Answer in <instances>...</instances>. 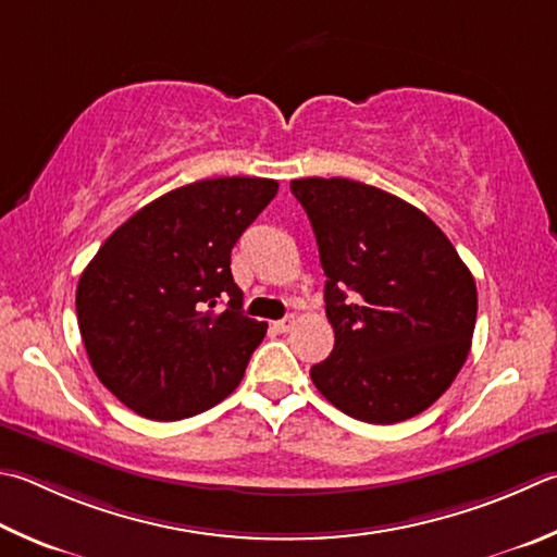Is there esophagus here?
Returning a JSON list of instances; mask_svg holds the SVG:
<instances>
[{
    "instance_id": "1",
    "label": "esophagus",
    "mask_w": 557,
    "mask_h": 557,
    "mask_svg": "<svg viewBox=\"0 0 557 557\" xmlns=\"http://www.w3.org/2000/svg\"><path fill=\"white\" fill-rule=\"evenodd\" d=\"M292 326H295V317H285V319H280V321H275V329L280 331V333H287V331H292Z\"/></svg>"
}]
</instances>
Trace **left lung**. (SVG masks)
<instances>
[{
    "label": "left lung",
    "instance_id": "1",
    "mask_svg": "<svg viewBox=\"0 0 557 557\" xmlns=\"http://www.w3.org/2000/svg\"><path fill=\"white\" fill-rule=\"evenodd\" d=\"M289 189L317 236L336 336L311 382L352 419L417 417L470 352L472 272L423 211L389 191L346 177H301Z\"/></svg>",
    "mask_w": 557,
    "mask_h": 557
}]
</instances>
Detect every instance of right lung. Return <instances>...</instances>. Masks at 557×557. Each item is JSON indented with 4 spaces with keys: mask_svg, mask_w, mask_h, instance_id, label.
<instances>
[{
    "mask_svg": "<svg viewBox=\"0 0 557 557\" xmlns=\"http://www.w3.org/2000/svg\"><path fill=\"white\" fill-rule=\"evenodd\" d=\"M275 195L277 182L265 177L177 187L124 221L79 275L87 358L131 411L187 419L244 380L268 323L244 313L231 248Z\"/></svg>",
    "mask_w": 557,
    "mask_h": 557,
    "instance_id": "1",
    "label": "right lung"
}]
</instances>
